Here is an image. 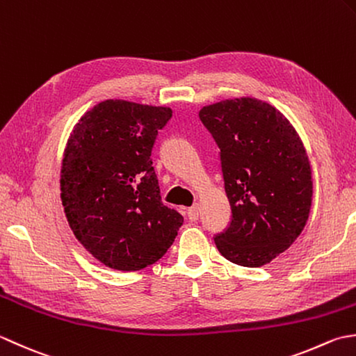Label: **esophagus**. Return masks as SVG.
I'll return each mask as SVG.
<instances>
[{
  "mask_svg": "<svg viewBox=\"0 0 356 356\" xmlns=\"http://www.w3.org/2000/svg\"><path fill=\"white\" fill-rule=\"evenodd\" d=\"M187 216H188V220H191V221H197L198 216H200V206L193 204L192 207H188Z\"/></svg>",
  "mask_w": 356,
  "mask_h": 356,
  "instance_id": "esophagus-1",
  "label": "esophagus"
}]
</instances>
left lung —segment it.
<instances>
[{
    "instance_id": "obj_1",
    "label": "left lung",
    "mask_w": 356,
    "mask_h": 356,
    "mask_svg": "<svg viewBox=\"0 0 356 356\" xmlns=\"http://www.w3.org/2000/svg\"><path fill=\"white\" fill-rule=\"evenodd\" d=\"M221 150L232 222L215 236L230 263L261 267L286 252L309 220L314 179L301 138L277 107L253 97L201 107Z\"/></svg>"
}]
</instances>
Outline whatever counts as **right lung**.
Returning <instances> with one entry per match:
<instances>
[{
	"mask_svg": "<svg viewBox=\"0 0 356 356\" xmlns=\"http://www.w3.org/2000/svg\"><path fill=\"white\" fill-rule=\"evenodd\" d=\"M168 106L106 99L74 126L64 149V213L83 248L106 267L135 272L156 263L184 218L163 204L152 168Z\"/></svg>",
	"mask_w": 356,
	"mask_h": 356,
	"instance_id": "obj_1",
	"label": "right lung"
}]
</instances>
